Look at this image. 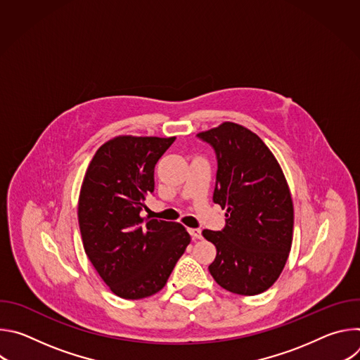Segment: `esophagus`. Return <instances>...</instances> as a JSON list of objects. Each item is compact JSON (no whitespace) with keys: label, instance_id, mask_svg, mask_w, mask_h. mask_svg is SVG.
Here are the masks:
<instances>
[{"label":"esophagus","instance_id":"34e87169","mask_svg":"<svg viewBox=\"0 0 360 360\" xmlns=\"http://www.w3.org/2000/svg\"><path fill=\"white\" fill-rule=\"evenodd\" d=\"M189 233L192 236L193 240H198V239H202V231L199 228H191L189 229Z\"/></svg>","mask_w":360,"mask_h":360}]
</instances>
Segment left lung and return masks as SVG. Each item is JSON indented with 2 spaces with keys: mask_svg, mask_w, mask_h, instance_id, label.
Returning <instances> with one entry per match:
<instances>
[{
  "mask_svg": "<svg viewBox=\"0 0 360 360\" xmlns=\"http://www.w3.org/2000/svg\"><path fill=\"white\" fill-rule=\"evenodd\" d=\"M196 136L215 150L214 202L226 210L221 231L202 232L217 246L210 272L232 293H262L279 278L292 246L293 203L285 175L264 141L242 125L224 122Z\"/></svg>",
  "mask_w": 360,
  "mask_h": 360,
  "instance_id": "obj_1",
  "label": "left lung"
}]
</instances>
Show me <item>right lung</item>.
<instances>
[{"mask_svg":"<svg viewBox=\"0 0 360 360\" xmlns=\"http://www.w3.org/2000/svg\"><path fill=\"white\" fill-rule=\"evenodd\" d=\"M175 138L117 136L94 155L79 193L78 222L88 259L124 299L160 292L191 242L176 222L141 218L153 169Z\"/></svg>","mask_w":360,"mask_h":360,"instance_id":"right-lung-1","label":"right lung"}]
</instances>
